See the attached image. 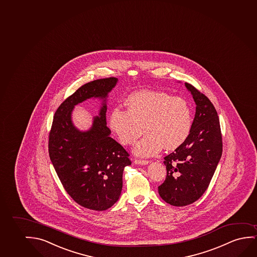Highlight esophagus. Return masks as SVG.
<instances>
[{
    "instance_id": "1",
    "label": "esophagus",
    "mask_w": 257,
    "mask_h": 257,
    "mask_svg": "<svg viewBox=\"0 0 257 257\" xmlns=\"http://www.w3.org/2000/svg\"><path fill=\"white\" fill-rule=\"evenodd\" d=\"M148 163V160H143V159H136L135 160V164H137V165H147Z\"/></svg>"
}]
</instances>
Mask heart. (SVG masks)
<instances>
[{
    "label": "heart",
    "instance_id": "1",
    "mask_svg": "<svg viewBox=\"0 0 257 257\" xmlns=\"http://www.w3.org/2000/svg\"><path fill=\"white\" fill-rule=\"evenodd\" d=\"M126 110L115 107L109 116V126L123 145H134L135 154L152 157L163 147L171 151L180 147L191 132L193 114L188 101L163 91L142 90L130 95Z\"/></svg>",
    "mask_w": 257,
    "mask_h": 257
}]
</instances>
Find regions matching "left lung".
I'll use <instances>...</instances> for the list:
<instances>
[{
  "instance_id": "1",
  "label": "left lung",
  "mask_w": 257,
  "mask_h": 257,
  "mask_svg": "<svg viewBox=\"0 0 257 257\" xmlns=\"http://www.w3.org/2000/svg\"><path fill=\"white\" fill-rule=\"evenodd\" d=\"M195 102V115L188 139L165 157L167 177L159 186L161 198L174 206L198 200L210 185L219 162L223 142L213 104L190 83H185Z\"/></svg>"
}]
</instances>
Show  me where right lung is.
I'll return each mask as SVG.
<instances>
[{"label":"right lung","mask_w":257,"mask_h":257,"mask_svg":"<svg viewBox=\"0 0 257 257\" xmlns=\"http://www.w3.org/2000/svg\"><path fill=\"white\" fill-rule=\"evenodd\" d=\"M117 80L101 78L78 88L56 110L48 137L49 157L66 192L81 206L98 211L118 201L124 167L131 165L130 154L110 138L106 126L105 100ZM92 96L103 99L100 116L90 131L81 133L72 125L71 112Z\"/></svg>","instance_id":"obj_1"}]
</instances>
